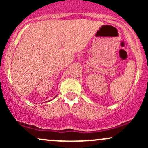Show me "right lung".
I'll return each instance as SVG.
<instances>
[{"label":"right lung","instance_id":"1","mask_svg":"<svg viewBox=\"0 0 148 148\" xmlns=\"http://www.w3.org/2000/svg\"><path fill=\"white\" fill-rule=\"evenodd\" d=\"M55 97H54V98H55Z\"/></svg>","mask_w":148,"mask_h":148}]
</instances>
